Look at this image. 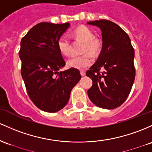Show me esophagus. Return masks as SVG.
I'll use <instances>...</instances> for the list:
<instances>
[{
	"label": "esophagus",
	"mask_w": 152,
	"mask_h": 152,
	"mask_svg": "<svg viewBox=\"0 0 152 152\" xmlns=\"http://www.w3.org/2000/svg\"><path fill=\"white\" fill-rule=\"evenodd\" d=\"M80 73H81V75L82 76H85V75H86V72H85L84 71H80Z\"/></svg>",
	"instance_id": "34e87169"
}]
</instances>
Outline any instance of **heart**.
Returning a JSON list of instances; mask_svg holds the SVG:
<instances>
[{
  "label": "heart",
  "instance_id": "1",
  "mask_svg": "<svg viewBox=\"0 0 152 152\" xmlns=\"http://www.w3.org/2000/svg\"><path fill=\"white\" fill-rule=\"evenodd\" d=\"M72 36L74 39H80L84 42L81 56H73L68 60L67 66L69 68L82 69L89 66L92 63L91 56L96 57L100 53L102 43L97 38L94 37V33L89 28L81 26L76 28L73 31ZM58 49L64 56H68L71 54V40L67 35H62L58 38L57 42ZM87 52V53H85Z\"/></svg>",
  "mask_w": 152,
  "mask_h": 152
}]
</instances>
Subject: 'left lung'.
<instances>
[{"label": "left lung", "instance_id": "1", "mask_svg": "<svg viewBox=\"0 0 152 152\" xmlns=\"http://www.w3.org/2000/svg\"><path fill=\"white\" fill-rule=\"evenodd\" d=\"M87 24L99 27L102 36L100 54L86 73L93 82L88 96L99 107L115 109L126 100L134 82V49L127 33L113 21L101 19Z\"/></svg>", "mask_w": 152, "mask_h": 152}]
</instances>
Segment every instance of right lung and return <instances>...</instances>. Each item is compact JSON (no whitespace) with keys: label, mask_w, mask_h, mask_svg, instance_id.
<instances>
[{"label":"right lung","mask_w":152,"mask_h":152,"mask_svg":"<svg viewBox=\"0 0 152 152\" xmlns=\"http://www.w3.org/2000/svg\"><path fill=\"white\" fill-rule=\"evenodd\" d=\"M69 26V23H39L21 40V73L28 95L39 109L48 113L66 105L71 90L81 78L76 68L58 72L66 63L57 42Z\"/></svg>","instance_id":"right-lung-1"}]
</instances>
